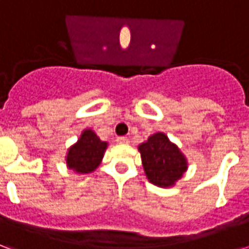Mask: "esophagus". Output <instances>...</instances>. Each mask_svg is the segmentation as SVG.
Returning a JSON list of instances; mask_svg holds the SVG:
<instances>
[{"label":"esophagus","instance_id":"34e87169","mask_svg":"<svg viewBox=\"0 0 249 249\" xmlns=\"http://www.w3.org/2000/svg\"><path fill=\"white\" fill-rule=\"evenodd\" d=\"M116 142H117V144H128V142H129V139H126V137H117V139H116Z\"/></svg>","mask_w":249,"mask_h":249}]
</instances>
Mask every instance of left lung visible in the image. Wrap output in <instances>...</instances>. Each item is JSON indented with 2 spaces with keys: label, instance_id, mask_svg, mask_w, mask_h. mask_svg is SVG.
Instances as JSON below:
<instances>
[{
  "label": "left lung",
  "instance_id": "8db88e82",
  "mask_svg": "<svg viewBox=\"0 0 249 249\" xmlns=\"http://www.w3.org/2000/svg\"><path fill=\"white\" fill-rule=\"evenodd\" d=\"M137 148L146 178L156 187H175L187 172V157L164 132L153 133Z\"/></svg>",
  "mask_w": 249,
  "mask_h": 249
}]
</instances>
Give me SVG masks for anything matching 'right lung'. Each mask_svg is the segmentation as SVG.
<instances>
[{
  "mask_svg": "<svg viewBox=\"0 0 249 249\" xmlns=\"http://www.w3.org/2000/svg\"><path fill=\"white\" fill-rule=\"evenodd\" d=\"M107 148V141L100 140V137L93 129L85 128L78 140L68 148L65 156L66 168L77 175L94 172L103 161Z\"/></svg>",
  "mask_w": 249,
  "mask_h": 249,
  "instance_id": "obj_1",
  "label": "right lung"
}]
</instances>
